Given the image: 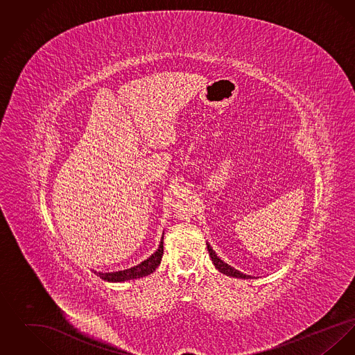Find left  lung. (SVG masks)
<instances>
[{"label": "left lung", "instance_id": "left-lung-1", "mask_svg": "<svg viewBox=\"0 0 355 355\" xmlns=\"http://www.w3.org/2000/svg\"><path fill=\"white\" fill-rule=\"evenodd\" d=\"M207 250H209V255H210V258H211L214 266H216L222 274L229 275V277H234V278H243V279H250V278H253L252 275H246V274L236 270L234 268H232L230 265L225 263V262L220 259V257H217V254L211 249V246H210L209 243H207Z\"/></svg>", "mask_w": 355, "mask_h": 355}]
</instances>
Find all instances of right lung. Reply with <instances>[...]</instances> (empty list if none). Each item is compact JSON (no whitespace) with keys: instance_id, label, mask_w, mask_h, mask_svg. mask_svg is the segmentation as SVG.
Listing matches in <instances>:
<instances>
[{"instance_id":"add662e5","label":"right lung","mask_w":355,"mask_h":355,"mask_svg":"<svg viewBox=\"0 0 355 355\" xmlns=\"http://www.w3.org/2000/svg\"><path fill=\"white\" fill-rule=\"evenodd\" d=\"M162 255H164V236L159 242L158 249L154 252V254L135 268H130L126 270L113 271V272L94 271V274H97L100 278H102L103 281H107V282H123V281L142 278V277L152 274L153 271L159 266Z\"/></svg>"}]
</instances>
